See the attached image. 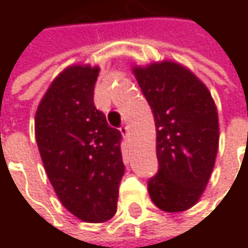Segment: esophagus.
I'll use <instances>...</instances> for the list:
<instances>
[{"instance_id":"1","label":"esophagus","mask_w":248,"mask_h":248,"mask_svg":"<svg viewBox=\"0 0 248 248\" xmlns=\"http://www.w3.org/2000/svg\"><path fill=\"white\" fill-rule=\"evenodd\" d=\"M121 133L124 135V138H127L129 136V129H127V124H124L122 126H121Z\"/></svg>"}]
</instances>
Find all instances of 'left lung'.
I'll return each instance as SVG.
<instances>
[{"label": "left lung", "instance_id": "obj_1", "mask_svg": "<svg viewBox=\"0 0 248 248\" xmlns=\"http://www.w3.org/2000/svg\"><path fill=\"white\" fill-rule=\"evenodd\" d=\"M156 127L158 173L148 181L152 202L167 213L197 204L218 152V113L205 84L173 62L133 67Z\"/></svg>", "mask_w": 248, "mask_h": 248}]
</instances>
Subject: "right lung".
I'll use <instances>...</instances> for the list:
<instances>
[{"instance_id": "1", "label": "right lung", "mask_w": 248, "mask_h": 248, "mask_svg": "<svg viewBox=\"0 0 248 248\" xmlns=\"http://www.w3.org/2000/svg\"><path fill=\"white\" fill-rule=\"evenodd\" d=\"M97 75L99 67H67L35 113V140L47 176L62 204L86 223L115 216L124 173L122 133L93 102Z\"/></svg>"}]
</instances>
